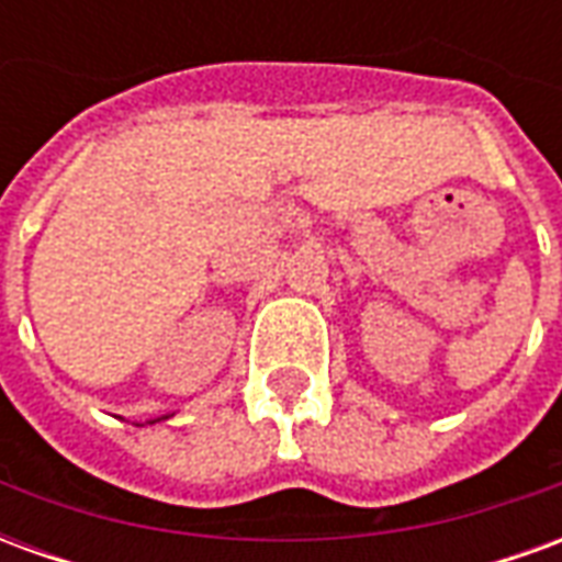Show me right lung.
<instances>
[{
    "label": "right lung",
    "instance_id": "add662e5",
    "mask_svg": "<svg viewBox=\"0 0 562 562\" xmlns=\"http://www.w3.org/2000/svg\"><path fill=\"white\" fill-rule=\"evenodd\" d=\"M149 424H153V422H149Z\"/></svg>",
    "mask_w": 562,
    "mask_h": 562
}]
</instances>
